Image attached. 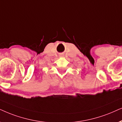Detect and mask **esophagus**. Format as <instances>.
I'll list each match as a JSON object with an SVG mask.
<instances>
[{
    "label": "esophagus",
    "mask_w": 122,
    "mask_h": 122,
    "mask_svg": "<svg viewBox=\"0 0 122 122\" xmlns=\"http://www.w3.org/2000/svg\"><path fill=\"white\" fill-rule=\"evenodd\" d=\"M60 57L64 56V54H62V53H61V54H60Z\"/></svg>",
    "instance_id": "esophagus-1"
}]
</instances>
